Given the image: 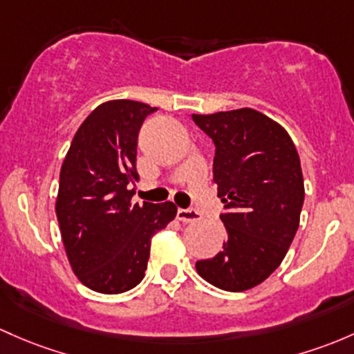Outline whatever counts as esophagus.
<instances>
[{
    "label": "esophagus",
    "instance_id": "esophagus-1",
    "mask_svg": "<svg viewBox=\"0 0 354 354\" xmlns=\"http://www.w3.org/2000/svg\"><path fill=\"white\" fill-rule=\"evenodd\" d=\"M176 218L178 221H181V222H196L200 218V215L196 214L195 210H193V208H178V212H176Z\"/></svg>",
    "mask_w": 354,
    "mask_h": 354
}]
</instances>
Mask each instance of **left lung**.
I'll use <instances>...</instances> for the list:
<instances>
[{
    "instance_id": "left-lung-1",
    "label": "left lung",
    "mask_w": 354,
    "mask_h": 354,
    "mask_svg": "<svg viewBox=\"0 0 354 354\" xmlns=\"http://www.w3.org/2000/svg\"><path fill=\"white\" fill-rule=\"evenodd\" d=\"M215 146L214 181L224 203L222 251L196 261L225 292L265 281L283 261L304 205L300 158L286 130L252 109L192 115Z\"/></svg>"
}]
</instances>
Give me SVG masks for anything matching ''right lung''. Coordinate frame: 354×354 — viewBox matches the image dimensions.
Returning a JSON list of instances; mask_svg holds the SVG:
<instances>
[{"instance_id": "obj_1", "label": "right lung", "mask_w": 354, "mask_h": 354, "mask_svg": "<svg viewBox=\"0 0 354 354\" xmlns=\"http://www.w3.org/2000/svg\"><path fill=\"white\" fill-rule=\"evenodd\" d=\"M158 109L132 100L102 103L74 136L61 167L55 202L74 274L115 295L142 281L151 237L176 215L173 202L132 205L139 130Z\"/></svg>"}]
</instances>
